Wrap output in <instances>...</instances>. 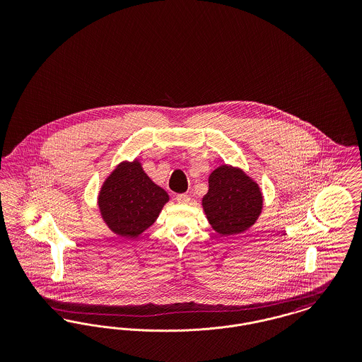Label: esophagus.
Instances as JSON below:
<instances>
[{
    "label": "esophagus",
    "mask_w": 362,
    "mask_h": 362,
    "mask_svg": "<svg viewBox=\"0 0 362 362\" xmlns=\"http://www.w3.org/2000/svg\"><path fill=\"white\" fill-rule=\"evenodd\" d=\"M176 201L179 204H182V205H186V204L189 202V195H187V194H179V195H176Z\"/></svg>",
    "instance_id": "1"
}]
</instances>
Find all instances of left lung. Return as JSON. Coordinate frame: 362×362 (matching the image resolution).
<instances>
[{
	"instance_id": "left-lung-1",
	"label": "left lung",
	"mask_w": 362,
	"mask_h": 362,
	"mask_svg": "<svg viewBox=\"0 0 362 362\" xmlns=\"http://www.w3.org/2000/svg\"><path fill=\"white\" fill-rule=\"evenodd\" d=\"M262 192L239 168L223 165L209 176V191L202 199L207 220L220 235H238L257 221L262 211Z\"/></svg>"
}]
</instances>
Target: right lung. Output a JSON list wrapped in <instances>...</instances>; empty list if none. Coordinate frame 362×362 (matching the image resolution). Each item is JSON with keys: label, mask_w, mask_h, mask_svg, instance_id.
Here are the masks:
<instances>
[{"label": "right lung", "mask_w": 362, "mask_h": 362, "mask_svg": "<svg viewBox=\"0 0 362 362\" xmlns=\"http://www.w3.org/2000/svg\"><path fill=\"white\" fill-rule=\"evenodd\" d=\"M168 194L156 186L138 161L122 163L104 182L99 207L108 228L133 239L153 224Z\"/></svg>", "instance_id": "add662e5"}]
</instances>
